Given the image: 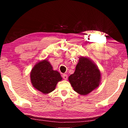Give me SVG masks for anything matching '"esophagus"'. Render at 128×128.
<instances>
[{
    "label": "esophagus",
    "mask_w": 128,
    "mask_h": 128,
    "mask_svg": "<svg viewBox=\"0 0 128 128\" xmlns=\"http://www.w3.org/2000/svg\"><path fill=\"white\" fill-rule=\"evenodd\" d=\"M62 78H63L64 80H66L67 78H68V75L66 74H62Z\"/></svg>",
    "instance_id": "1"
}]
</instances>
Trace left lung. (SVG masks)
Returning a JSON list of instances; mask_svg holds the SVG:
<instances>
[{
	"label": "left lung",
	"mask_w": 128,
	"mask_h": 128,
	"mask_svg": "<svg viewBox=\"0 0 128 128\" xmlns=\"http://www.w3.org/2000/svg\"><path fill=\"white\" fill-rule=\"evenodd\" d=\"M101 79L100 72L89 58L80 57L75 71L68 78L73 89L78 94L86 95L98 87Z\"/></svg>",
	"instance_id": "obj_1"
}]
</instances>
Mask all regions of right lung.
<instances>
[{
  "label": "right lung",
  "mask_w": 128,
  "mask_h": 128,
  "mask_svg": "<svg viewBox=\"0 0 128 128\" xmlns=\"http://www.w3.org/2000/svg\"><path fill=\"white\" fill-rule=\"evenodd\" d=\"M30 76L33 87L43 94L52 92L58 82L62 80L60 73L53 70L47 60L37 62L32 69Z\"/></svg>",
  "instance_id": "add662e5"
}]
</instances>
